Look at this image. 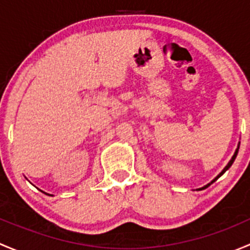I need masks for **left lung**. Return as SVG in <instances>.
Returning a JSON list of instances; mask_svg holds the SVG:
<instances>
[{
    "mask_svg": "<svg viewBox=\"0 0 250 250\" xmlns=\"http://www.w3.org/2000/svg\"><path fill=\"white\" fill-rule=\"evenodd\" d=\"M238 148H239V145H238V147H237V150H236V152H234V155L232 156V158H231V161H230V162H229V163H228V166H226V167H225V168H224V169H223V172H221L220 174H219V175H218V176H216V178H215V179H214V180H213V181H211V183H210V184H213V183H214V181H215V180H216V179H218V178H219V176H221V175H223V174H224V173H225V172H226V170H228V169H229V168H230V167H231V166H232V163H233L234 158H236L237 153H238ZM210 184H208V185H207V186H209V185H210ZM207 186H204V188H207Z\"/></svg>",
    "mask_w": 250,
    "mask_h": 250,
    "instance_id": "left-lung-1",
    "label": "left lung"
}]
</instances>
